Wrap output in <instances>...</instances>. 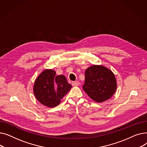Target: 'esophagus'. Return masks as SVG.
Listing matches in <instances>:
<instances>
[{
  "instance_id": "esophagus-1",
  "label": "esophagus",
  "mask_w": 147,
  "mask_h": 147,
  "mask_svg": "<svg viewBox=\"0 0 147 147\" xmlns=\"http://www.w3.org/2000/svg\"><path fill=\"white\" fill-rule=\"evenodd\" d=\"M71 84H72V86H79V84H80V83L79 82H78V81L73 82L71 83Z\"/></svg>"
}]
</instances>
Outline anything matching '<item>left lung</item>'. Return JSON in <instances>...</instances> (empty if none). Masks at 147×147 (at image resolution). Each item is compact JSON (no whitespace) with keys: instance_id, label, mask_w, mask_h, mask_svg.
Segmentation results:
<instances>
[{"instance_id":"left-lung-1","label":"left lung","mask_w":147,"mask_h":147,"mask_svg":"<svg viewBox=\"0 0 147 147\" xmlns=\"http://www.w3.org/2000/svg\"><path fill=\"white\" fill-rule=\"evenodd\" d=\"M83 89L89 96L98 102L110 99L115 93L117 83L113 72L104 66L93 65L85 71Z\"/></svg>"}]
</instances>
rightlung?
<instances>
[{
    "label": "right lung",
    "mask_w": 147,
    "mask_h": 147,
    "mask_svg": "<svg viewBox=\"0 0 147 147\" xmlns=\"http://www.w3.org/2000/svg\"><path fill=\"white\" fill-rule=\"evenodd\" d=\"M52 69H46L36 79L34 94L41 104L49 107L57 106L72 86L63 75L55 76Z\"/></svg>",
    "instance_id": "right-lung-1"
}]
</instances>
